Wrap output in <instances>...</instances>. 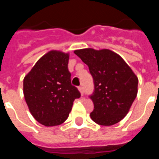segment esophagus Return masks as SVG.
I'll return each instance as SVG.
<instances>
[{"mask_svg": "<svg viewBox=\"0 0 159 159\" xmlns=\"http://www.w3.org/2000/svg\"><path fill=\"white\" fill-rule=\"evenodd\" d=\"M78 89H79L81 94H82V95H83V93H84V91H83V86L78 87Z\"/></svg>", "mask_w": 159, "mask_h": 159, "instance_id": "1", "label": "esophagus"}]
</instances>
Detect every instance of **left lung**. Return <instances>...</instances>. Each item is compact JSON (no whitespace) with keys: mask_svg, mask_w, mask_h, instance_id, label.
Segmentation results:
<instances>
[{"mask_svg":"<svg viewBox=\"0 0 159 159\" xmlns=\"http://www.w3.org/2000/svg\"><path fill=\"white\" fill-rule=\"evenodd\" d=\"M93 76V103L90 117L103 126L117 123L126 116L136 98L138 78L118 54L108 49L76 50Z\"/></svg>","mask_w":159,"mask_h":159,"instance_id":"8db88e82","label":"left lung"}]
</instances>
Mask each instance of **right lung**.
<instances>
[{
    "label": "right lung",
    "instance_id": "add662e5",
    "mask_svg": "<svg viewBox=\"0 0 159 159\" xmlns=\"http://www.w3.org/2000/svg\"><path fill=\"white\" fill-rule=\"evenodd\" d=\"M69 55L50 51L36 63L24 79V95L30 113L45 126L63 123L73 102L81 96L71 84Z\"/></svg>",
    "mask_w": 159,
    "mask_h": 159
}]
</instances>
